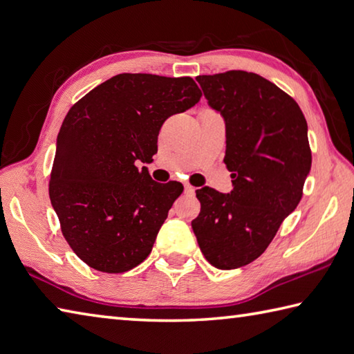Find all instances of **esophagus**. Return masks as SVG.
<instances>
[{
  "label": "esophagus",
  "instance_id": "obj_1",
  "mask_svg": "<svg viewBox=\"0 0 354 354\" xmlns=\"http://www.w3.org/2000/svg\"><path fill=\"white\" fill-rule=\"evenodd\" d=\"M194 192H196L194 186H191L189 183L185 185V194H186V196H194Z\"/></svg>",
  "mask_w": 354,
  "mask_h": 354
}]
</instances>
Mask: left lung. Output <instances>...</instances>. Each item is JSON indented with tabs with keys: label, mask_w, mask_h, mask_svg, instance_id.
<instances>
[{
	"label": "left lung",
	"mask_w": 354,
	"mask_h": 354,
	"mask_svg": "<svg viewBox=\"0 0 354 354\" xmlns=\"http://www.w3.org/2000/svg\"><path fill=\"white\" fill-rule=\"evenodd\" d=\"M196 80L225 118L223 162L232 191L197 189L202 208L191 225L205 259L234 270L268 248L301 202L311 169L308 126L295 98L257 73L228 71Z\"/></svg>",
	"instance_id": "1"
}]
</instances>
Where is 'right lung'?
I'll return each instance as SVG.
<instances>
[{
    "label": "right lung",
    "mask_w": 354,
    "mask_h": 354,
    "mask_svg": "<svg viewBox=\"0 0 354 354\" xmlns=\"http://www.w3.org/2000/svg\"><path fill=\"white\" fill-rule=\"evenodd\" d=\"M191 77L118 73L72 106L57 137L49 197L72 251L91 268L124 272L149 256L183 186L148 169L166 118L198 103Z\"/></svg>",
    "instance_id": "obj_1"
}]
</instances>
